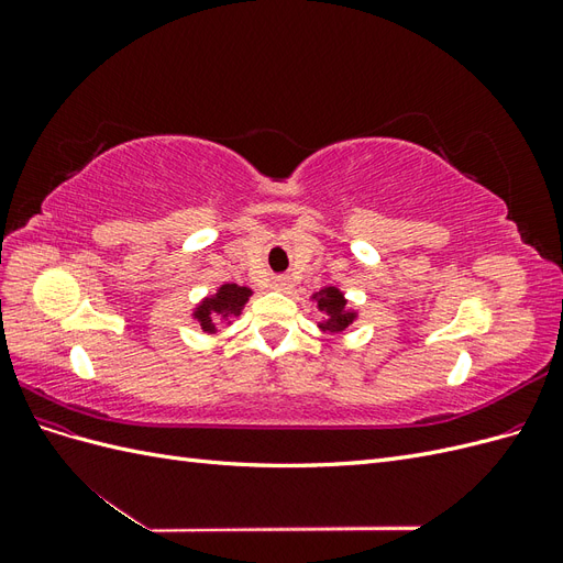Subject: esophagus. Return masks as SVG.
Listing matches in <instances>:
<instances>
[{"label":"esophagus","instance_id":"obj_1","mask_svg":"<svg viewBox=\"0 0 563 563\" xmlns=\"http://www.w3.org/2000/svg\"><path fill=\"white\" fill-rule=\"evenodd\" d=\"M272 286H275L277 291H284V288L288 286V279H286V277H277L275 282H272Z\"/></svg>","mask_w":563,"mask_h":563}]
</instances>
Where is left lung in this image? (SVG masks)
<instances>
[{
    "mask_svg": "<svg viewBox=\"0 0 563 563\" xmlns=\"http://www.w3.org/2000/svg\"><path fill=\"white\" fill-rule=\"evenodd\" d=\"M317 300V308L327 314V319H323L319 323V329L323 331H331V333H338V331H345L350 323L354 321L356 312L347 310V300L345 296L338 291L335 286H327L321 288L319 294L312 296Z\"/></svg>",
    "mask_w": 563,
    "mask_h": 563,
    "instance_id": "8db88e82",
    "label": "left lung"
}]
</instances>
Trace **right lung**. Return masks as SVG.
Returning <instances> with one entry per match:
<instances>
[{
  "instance_id": "obj_1",
  "label": "right lung",
  "mask_w": 563,
  "mask_h": 563,
  "mask_svg": "<svg viewBox=\"0 0 563 563\" xmlns=\"http://www.w3.org/2000/svg\"><path fill=\"white\" fill-rule=\"evenodd\" d=\"M249 296H251V288H246V286L223 284L216 291V296L203 298L197 305L195 319L199 321V327L203 331L213 333L216 327H218V321H228V319H232V317H236V314L242 312Z\"/></svg>"
}]
</instances>
